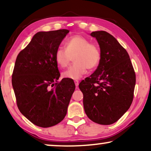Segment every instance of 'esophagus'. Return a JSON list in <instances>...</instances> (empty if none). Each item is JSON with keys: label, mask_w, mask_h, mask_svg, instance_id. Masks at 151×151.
I'll list each match as a JSON object with an SVG mask.
<instances>
[{"label": "esophagus", "mask_w": 151, "mask_h": 151, "mask_svg": "<svg viewBox=\"0 0 151 151\" xmlns=\"http://www.w3.org/2000/svg\"><path fill=\"white\" fill-rule=\"evenodd\" d=\"M74 82H75V84H76V87H78V84H79V81H78V80H75V81H74Z\"/></svg>", "instance_id": "34e87169"}]
</instances>
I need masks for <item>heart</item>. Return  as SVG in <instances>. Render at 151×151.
<instances>
[{"instance_id": "b5f03b06", "label": "heart", "mask_w": 151, "mask_h": 151, "mask_svg": "<svg viewBox=\"0 0 151 151\" xmlns=\"http://www.w3.org/2000/svg\"><path fill=\"white\" fill-rule=\"evenodd\" d=\"M65 49L58 48L55 51L54 59L60 67H67L73 57L75 62L63 73L64 78L72 80L80 79L86 72L87 68L93 69L98 65L101 51L96 44L90 42L82 35H74L64 43Z\"/></svg>"}]
</instances>
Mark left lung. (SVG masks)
Instances as JSON below:
<instances>
[{
    "label": "left lung",
    "mask_w": 151,
    "mask_h": 151,
    "mask_svg": "<svg viewBox=\"0 0 151 151\" xmlns=\"http://www.w3.org/2000/svg\"><path fill=\"white\" fill-rule=\"evenodd\" d=\"M101 51L99 65L90 77L80 82L84 109L91 120L109 125L117 122L131 106L135 73L127 51L106 32H93Z\"/></svg>",
    "instance_id": "obj_1"
}]
</instances>
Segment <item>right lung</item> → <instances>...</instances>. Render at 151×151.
I'll return each instance as SVG.
<instances>
[{
    "label": "right lung",
    "instance_id": "obj_1",
    "mask_svg": "<svg viewBox=\"0 0 151 151\" xmlns=\"http://www.w3.org/2000/svg\"><path fill=\"white\" fill-rule=\"evenodd\" d=\"M69 32H38L16 58L12 78L16 104L38 127H53L65 118L76 88L71 80L58 81L60 73L54 59L55 50Z\"/></svg>",
    "mask_w": 151,
    "mask_h": 151
}]
</instances>
